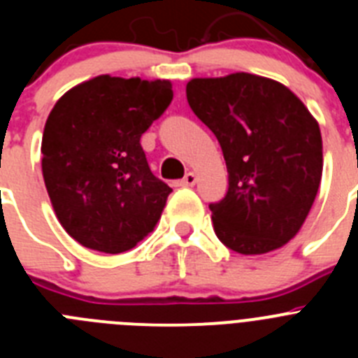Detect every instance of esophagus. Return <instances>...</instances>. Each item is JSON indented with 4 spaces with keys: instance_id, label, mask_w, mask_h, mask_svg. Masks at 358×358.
Wrapping results in <instances>:
<instances>
[{
    "instance_id": "obj_1",
    "label": "esophagus",
    "mask_w": 358,
    "mask_h": 358,
    "mask_svg": "<svg viewBox=\"0 0 358 358\" xmlns=\"http://www.w3.org/2000/svg\"><path fill=\"white\" fill-rule=\"evenodd\" d=\"M195 182H197V176H195L194 172H188L185 176V179H181V181L177 182L179 186H194Z\"/></svg>"
}]
</instances>
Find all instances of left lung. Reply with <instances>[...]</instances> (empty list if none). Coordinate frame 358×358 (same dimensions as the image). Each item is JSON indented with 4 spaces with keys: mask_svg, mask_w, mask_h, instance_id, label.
<instances>
[{
    "mask_svg": "<svg viewBox=\"0 0 358 358\" xmlns=\"http://www.w3.org/2000/svg\"><path fill=\"white\" fill-rule=\"evenodd\" d=\"M186 98L222 147L226 197L210 204L218 240L265 255L299 233L322 177V138L305 103L273 78L231 73L192 78Z\"/></svg>",
    "mask_w": 358,
    "mask_h": 358,
    "instance_id": "8db88e82",
    "label": "left lung"
}]
</instances>
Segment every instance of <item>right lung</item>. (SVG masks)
I'll return each instance as SVG.
<instances>
[{
    "instance_id": "1",
    "label": "right lung",
    "mask_w": 358,
    "mask_h": 358,
    "mask_svg": "<svg viewBox=\"0 0 358 358\" xmlns=\"http://www.w3.org/2000/svg\"><path fill=\"white\" fill-rule=\"evenodd\" d=\"M172 96L170 80L98 75L53 106L41 143L44 185L84 248L125 252L159 222L172 188L150 172L140 138Z\"/></svg>"
}]
</instances>
